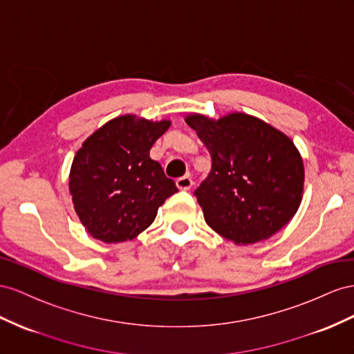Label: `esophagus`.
Returning a JSON list of instances; mask_svg holds the SVG:
<instances>
[{
    "label": "esophagus",
    "instance_id": "34e87169",
    "mask_svg": "<svg viewBox=\"0 0 354 354\" xmlns=\"http://www.w3.org/2000/svg\"><path fill=\"white\" fill-rule=\"evenodd\" d=\"M194 185V180L193 178H191L189 175H185V176H180L176 179V187L180 189V191H188L191 189V187Z\"/></svg>",
    "mask_w": 354,
    "mask_h": 354
}]
</instances>
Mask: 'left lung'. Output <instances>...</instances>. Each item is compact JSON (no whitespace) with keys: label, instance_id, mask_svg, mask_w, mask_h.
<instances>
[{"label":"left lung","instance_id":"8db88e82","mask_svg":"<svg viewBox=\"0 0 354 354\" xmlns=\"http://www.w3.org/2000/svg\"><path fill=\"white\" fill-rule=\"evenodd\" d=\"M212 158L194 191L207 225L236 245L267 240L297 214L304 165L294 142L264 121L234 113L185 118Z\"/></svg>","mask_w":354,"mask_h":354}]
</instances>
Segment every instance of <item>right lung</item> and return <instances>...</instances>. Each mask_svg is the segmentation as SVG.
I'll list each match as a JSON object with an SVG mask.
<instances>
[{
    "instance_id": "1",
    "label": "right lung",
    "mask_w": 354,
    "mask_h": 354,
    "mask_svg": "<svg viewBox=\"0 0 354 354\" xmlns=\"http://www.w3.org/2000/svg\"><path fill=\"white\" fill-rule=\"evenodd\" d=\"M170 121L123 115L87 138L74 157L69 191L82 224L95 239L121 243L142 233L178 188L149 149Z\"/></svg>"
}]
</instances>
